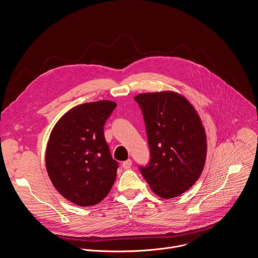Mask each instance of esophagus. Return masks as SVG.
Wrapping results in <instances>:
<instances>
[{"mask_svg":"<svg viewBox=\"0 0 258 258\" xmlns=\"http://www.w3.org/2000/svg\"><path fill=\"white\" fill-rule=\"evenodd\" d=\"M131 166H132V161H131V160H127V161H125V162L122 163V167H123L125 170H129V169L131 168Z\"/></svg>","mask_w":258,"mask_h":258,"instance_id":"obj_1","label":"esophagus"}]
</instances>
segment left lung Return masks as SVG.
<instances>
[{
  "label": "left lung",
  "instance_id": "8db88e82",
  "mask_svg": "<svg viewBox=\"0 0 258 258\" xmlns=\"http://www.w3.org/2000/svg\"><path fill=\"white\" fill-rule=\"evenodd\" d=\"M139 105L147 134L150 161L139 167L151 190L169 199L187 191L202 173L207 136L190 102L172 92L141 93Z\"/></svg>",
  "mask_w": 258,
  "mask_h": 258
}]
</instances>
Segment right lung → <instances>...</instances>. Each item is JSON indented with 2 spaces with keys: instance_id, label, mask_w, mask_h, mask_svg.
<instances>
[{
  "instance_id": "1",
  "label": "right lung",
  "mask_w": 258,
  "mask_h": 258,
  "mask_svg": "<svg viewBox=\"0 0 258 258\" xmlns=\"http://www.w3.org/2000/svg\"><path fill=\"white\" fill-rule=\"evenodd\" d=\"M117 107L111 100L77 106L51 130L45 166L54 187L79 207H91L110 192L118 162L105 139L104 126Z\"/></svg>"
}]
</instances>
